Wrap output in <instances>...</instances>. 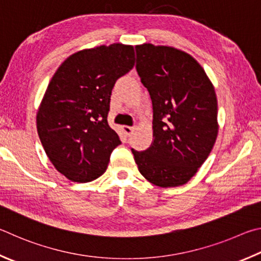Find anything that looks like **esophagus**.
<instances>
[{"label": "esophagus", "mask_w": 261, "mask_h": 261, "mask_svg": "<svg viewBox=\"0 0 261 261\" xmlns=\"http://www.w3.org/2000/svg\"><path fill=\"white\" fill-rule=\"evenodd\" d=\"M122 130H123V133H125L126 136H130L132 134H133L134 127H130V126H122Z\"/></svg>", "instance_id": "34e87169"}]
</instances>
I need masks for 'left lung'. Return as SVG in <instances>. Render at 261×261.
<instances>
[{
	"mask_svg": "<svg viewBox=\"0 0 261 261\" xmlns=\"http://www.w3.org/2000/svg\"><path fill=\"white\" fill-rule=\"evenodd\" d=\"M136 71L152 102L153 140L145 151L132 149L150 184L184 186L216 143L218 100L202 65L181 49L143 43L135 47Z\"/></svg>",
	"mask_w": 261,
	"mask_h": 261,
	"instance_id": "8db88e82",
	"label": "left lung"
}]
</instances>
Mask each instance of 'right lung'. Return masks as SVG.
<instances>
[{
    "instance_id": "add662e5",
    "label": "right lung",
    "mask_w": 261,
    "mask_h": 261,
    "mask_svg": "<svg viewBox=\"0 0 261 261\" xmlns=\"http://www.w3.org/2000/svg\"><path fill=\"white\" fill-rule=\"evenodd\" d=\"M135 64L129 44L84 49L55 72L36 113L38 134L55 168L73 182H89L107 171L120 144L108 123L113 86Z\"/></svg>"
}]
</instances>
